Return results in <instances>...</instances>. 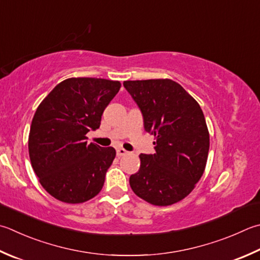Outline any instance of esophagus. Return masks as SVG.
Wrapping results in <instances>:
<instances>
[{
	"label": "esophagus",
	"mask_w": 260,
	"mask_h": 260,
	"mask_svg": "<svg viewBox=\"0 0 260 260\" xmlns=\"http://www.w3.org/2000/svg\"><path fill=\"white\" fill-rule=\"evenodd\" d=\"M128 154H129V151H126L123 148H117L116 149V155L119 156V157H121V156H124V155H128Z\"/></svg>",
	"instance_id": "esophagus-1"
}]
</instances>
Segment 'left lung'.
<instances>
[{"label":"left lung","mask_w":260,"mask_h":260,"mask_svg":"<svg viewBox=\"0 0 260 260\" xmlns=\"http://www.w3.org/2000/svg\"><path fill=\"white\" fill-rule=\"evenodd\" d=\"M138 105L144 128L155 137V154H140V169L130 176L134 192L156 206L178 203L202 178L209 134L197 102L170 79L124 81Z\"/></svg>","instance_id":"obj_1"}]
</instances>
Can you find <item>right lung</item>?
<instances>
[{
  "mask_svg": "<svg viewBox=\"0 0 260 260\" xmlns=\"http://www.w3.org/2000/svg\"><path fill=\"white\" fill-rule=\"evenodd\" d=\"M119 81L70 78L37 107L29 132L31 166L48 193L68 204L94 198L115 157L113 147L87 144L100 128L105 107L120 90Z\"/></svg>",
  "mask_w": 260,
  "mask_h": 260,
  "instance_id": "1",
  "label": "right lung"
}]
</instances>
